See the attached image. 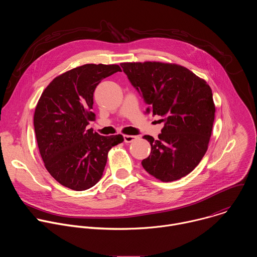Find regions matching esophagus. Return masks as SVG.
<instances>
[{
	"instance_id": "obj_1",
	"label": "esophagus",
	"mask_w": 257,
	"mask_h": 257,
	"mask_svg": "<svg viewBox=\"0 0 257 257\" xmlns=\"http://www.w3.org/2000/svg\"><path fill=\"white\" fill-rule=\"evenodd\" d=\"M138 137L137 136H134V135H124V141L126 143H131L133 141H135Z\"/></svg>"
}]
</instances>
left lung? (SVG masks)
<instances>
[{"label":"left lung","instance_id":"1","mask_svg":"<svg viewBox=\"0 0 257 257\" xmlns=\"http://www.w3.org/2000/svg\"><path fill=\"white\" fill-rule=\"evenodd\" d=\"M121 67L148 104L145 114L164 117L158 140L143 136L152 153L141 162L142 167L163 182L185 177L208 148L215 113L210 86L178 64L127 62Z\"/></svg>","mask_w":257,"mask_h":257}]
</instances>
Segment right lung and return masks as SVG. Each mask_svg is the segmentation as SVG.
I'll use <instances>...</instances> for the list:
<instances>
[{
  "label": "right lung",
  "mask_w": 257,
  "mask_h": 257,
  "mask_svg": "<svg viewBox=\"0 0 257 257\" xmlns=\"http://www.w3.org/2000/svg\"><path fill=\"white\" fill-rule=\"evenodd\" d=\"M119 65L85 64L54 78L35 106L33 125L40 154L51 176L61 185L82 191L102 176L107 154L122 143L121 134L101 136L86 129L95 121L93 92Z\"/></svg>",
  "instance_id": "1"
}]
</instances>
